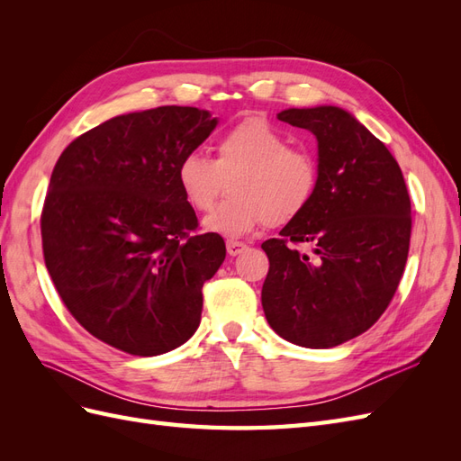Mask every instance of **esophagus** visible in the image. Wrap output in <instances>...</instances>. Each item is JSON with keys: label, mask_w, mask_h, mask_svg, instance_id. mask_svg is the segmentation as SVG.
Listing matches in <instances>:
<instances>
[{"label": "esophagus", "mask_w": 461, "mask_h": 461, "mask_svg": "<svg viewBox=\"0 0 461 461\" xmlns=\"http://www.w3.org/2000/svg\"><path fill=\"white\" fill-rule=\"evenodd\" d=\"M246 248H248V246H246L244 242H240V240H232V239L227 240V252H229V256H232V258L242 254Z\"/></svg>", "instance_id": "obj_1"}]
</instances>
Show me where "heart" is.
<instances>
[{"label":"heart","mask_w":461,"mask_h":461,"mask_svg":"<svg viewBox=\"0 0 461 461\" xmlns=\"http://www.w3.org/2000/svg\"><path fill=\"white\" fill-rule=\"evenodd\" d=\"M230 185V196L203 221L209 232L239 239L267 222L298 219L319 188V163L263 117H246L217 138L215 158L192 149L176 165V183L194 212L205 213Z\"/></svg>","instance_id":"heart-1"}]
</instances>
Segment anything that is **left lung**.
I'll use <instances>...</instances> for the list:
<instances>
[{
  "label": "left lung",
  "instance_id": "left-lung-1",
  "mask_svg": "<svg viewBox=\"0 0 461 461\" xmlns=\"http://www.w3.org/2000/svg\"><path fill=\"white\" fill-rule=\"evenodd\" d=\"M276 119L315 134L319 188L281 239L261 244V305L278 337L332 348L371 329L393 300L410 252V194L393 153L344 109H286Z\"/></svg>",
  "mask_w": 461,
  "mask_h": 461
}]
</instances>
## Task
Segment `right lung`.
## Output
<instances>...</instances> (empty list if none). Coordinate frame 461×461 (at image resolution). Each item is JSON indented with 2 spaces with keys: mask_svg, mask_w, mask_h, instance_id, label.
Listing matches in <instances>:
<instances>
[{
  "mask_svg": "<svg viewBox=\"0 0 461 461\" xmlns=\"http://www.w3.org/2000/svg\"><path fill=\"white\" fill-rule=\"evenodd\" d=\"M217 127L198 107L163 105L102 122L68 144L41 207L51 281L92 337L132 356L185 344L225 242L200 232L176 165Z\"/></svg>",
  "mask_w": 461,
  "mask_h": 461,
  "instance_id": "right-lung-1",
  "label": "right lung"
}]
</instances>
